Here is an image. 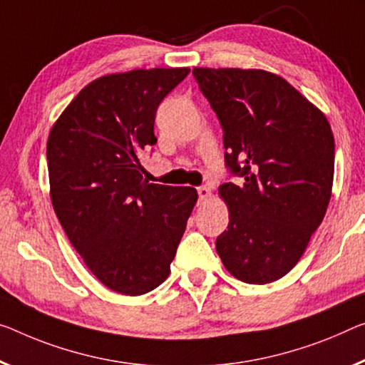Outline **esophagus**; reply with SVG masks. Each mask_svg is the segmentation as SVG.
Here are the masks:
<instances>
[{
    "label": "esophagus",
    "instance_id": "obj_1",
    "mask_svg": "<svg viewBox=\"0 0 365 365\" xmlns=\"http://www.w3.org/2000/svg\"><path fill=\"white\" fill-rule=\"evenodd\" d=\"M197 194H199L200 200H207L210 197V189L207 186H200V187H197Z\"/></svg>",
    "mask_w": 365,
    "mask_h": 365
}]
</instances>
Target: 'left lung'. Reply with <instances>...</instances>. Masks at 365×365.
Wrapping results in <instances>:
<instances>
[{
  "label": "left lung",
  "instance_id": "left-lung-1",
  "mask_svg": "<svg viewBox=\"0 0 365 365\" xmlns=\"http://www.w3.org/2000/svg\"><path fill=\"white\" fill-rule=\"evenodd\" d=\"M220 120L225 166L240 184L218 187L230 222L217 238L227 271L246 284L284 277L327 214L334 138L327 117L264 70L194 68Z\"/></svg>",
  "mask_w": 365,
  "mask_h": 365
}]
</instances>
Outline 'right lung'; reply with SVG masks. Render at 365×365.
Returning a JSON list of instances; mask_svg holds the SVG:
<instances>
[{
  "label": "right lung",
  "mask_w": 365,
  "mask_h": 365,
  "mask_svg": "<svg viewBox=\"0 0 365 365\" xmlns=\"http://www.w3.org/2000/svg\"><path fill=\"white\" fill-rule=\"evenodd\" d=\"M189 68L101 76L78 93L47 142L50 197L66 237L106 287L142 295L170 276L194 187L143 179L156 109Z\"/></svg>",
  "instance_id": "obj_1"
}]
</instances>
